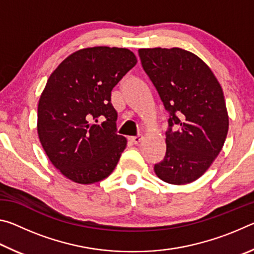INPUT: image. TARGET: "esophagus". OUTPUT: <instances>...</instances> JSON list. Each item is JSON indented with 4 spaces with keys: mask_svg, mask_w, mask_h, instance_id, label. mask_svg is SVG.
<instances>
[{
    "mask_svg": "<svg viewBox=\"0 0 254 254\" xmlns=\"http://www.w3.org/2000/svg\"><path fill=\"white\" fill-rule=\"evenodd\" d=\"M142 140H143V135H141V134L131 137V141H132V142L134 143V144H139Z\"/></svg>",
    "mask_w": 254,
    "mask_h": 254,
    "instance_id": "obj_1",
    "label": "esophagus"
}]
</instances>
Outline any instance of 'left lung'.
<instances>
[{
  "instance_id": "obj_1",
  "label": "left lung",
  "mask_w": 254,
  "mask_h": 254,
  "mask_svg": "<svg viewBox=\"0 0 254 254\" xmlns=\"http://www.w3.org/2000/svg\"><path fill=\"white\" fill-rule=\"evenodd\" d=\"M139 56L169 113L166 156L154 165V173L171 185L195 182L221 152L229 131L221 85L210 68L190 51L148 48L139 49Z\"/></svg>"
}]
</instances>
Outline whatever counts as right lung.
I'll return each instance as SVG.
<instances>
[{
    "instance_id": "obj_1",
    "label": "right lung",
    "mask_w": 254,
    "mask_h": 254,
    "mask_svg": "<svg viewBox=\"0 0 254 254\" xmlns=\"http://www.w3.org/2000/svg\"><path fill=\"white\" fill-rule=\"evenodd\" d=\"M136 62L127 48L93 47L68 56L50 75L38 104V135L66 178L94 184L117 167L127 139L117 134L111 92ZM97 118L101 125L90 124Z\"/></svg>"
}]
</instances>
